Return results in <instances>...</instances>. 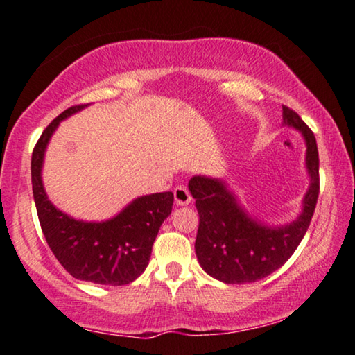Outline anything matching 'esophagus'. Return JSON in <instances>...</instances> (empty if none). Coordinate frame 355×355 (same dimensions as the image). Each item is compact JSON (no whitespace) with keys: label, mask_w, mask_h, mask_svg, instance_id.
<instances>
[{"label":"esophagus","mask_w":355,"mask_h":355,"mask_svg":"<svg viewBox=\"0 0 355 355\" xmlns=\"http://www.w3.org/2000/svg\"><path fill=\"white\" fill-rule=\"evenodd\" d=\"M174 200H176L178 205H189L192 202V196L186 187L179 186L174 189Z\"/></svg>","instance_id":"1"}]
</instances>
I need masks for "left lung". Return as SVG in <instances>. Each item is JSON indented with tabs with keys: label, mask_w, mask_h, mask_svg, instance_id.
Here are the masks:
<instances>
[{
	"label": "left lung",
	"mask_w": 355,
	"mask_h": 355,
	"mask_svg": "<svg viewBox=\"0 0 355 355\" xmlns=\"http://www.w3.org/2000/svg\"><path fill=\"white\" fill-rule=\"evenodd\" d=\"M283 119L284 124L299 129L307 144L305 163L310 187L304 198V210L294 223L283 227L263 226L237 205L221 181L205 176H193L189 181L198 211V263L223 283H255L281 268L299 247L312 221L320 192L317 140L300 116L284 105Z\"/></svg>",
	"instance_id": "left-lung-1"
}]
</instances>
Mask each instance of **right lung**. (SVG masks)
I'll return each instance as SVG.
<instances>
[{
    "label": "right lung",
    "instance_id": "right-lung-1",
    "mask_svg": "<svg viewBox=\"0 0 355 355\" xmlns=\"http://www.w3.org/2000/svg\"><path fill=\"white\" fill-rule=\"evenodd\" d=\"M87 105H76L51 121L32 152V191L43 236L58 261L77 279L96 284L132 283L147 268L162 223L173 210V192L139 197L118 216L77 221L53 207L42 184L43 155L58 124Z\"/></svg>",
    "mask_w": 355,
    "mask_h": 355
}]
</instances>
